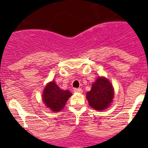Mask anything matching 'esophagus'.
Here are the masks:
<instances>
[{"mask_svg": "<svg viewBox=\"0 0 148 148\" xmlns=\"http://www.w3.org/2000/svg\"><path fill=\"white\" fill-rule=\"evenodd\" d=\"M74 92H77V93H82L83 91L82 89H80V88H75V89H74Z\"/></svg>", "mask_w": 148, "mask_h": 148, "instance_id": "1", "label": "esophagus"}]
</instances>
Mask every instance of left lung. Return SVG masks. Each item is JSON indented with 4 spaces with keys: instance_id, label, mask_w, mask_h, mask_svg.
<instances>
[{
    "instance_id": "obj_1",
    "label": "left lung",
    "mask_w": 148,
    "mask_h": 148,
    "mask_svg": "<svg viewBox=\"0 0 148 148\" xmlns=\"http://www.w3.org/2000/svg\"><path fill=\"white\" fill-rule=\"evenodd\" d=\"M114 88L110 80L104 77H98L86 92V99L94 110L102 111L108 108L114 98Z\"/></svg>"
}]
</instances>
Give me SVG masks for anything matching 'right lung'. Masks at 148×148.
<instances>
[{"instance_id": "1", "label": "right lung", "mask_w": 148, "mask_h": 148, "mask_svg": "<svg viewBox=\"0 0 148 148\" xmlns=\"http://www.w3.org/2000/svg\"><path fill=\"white\" fill-rule=\"evenodd\" d=\"M72 94L69 90L62 89L54 81L46 84L42 94L44 104L52 112H59L64 107L66 103Z\"/></svg>"}]
</instances>
